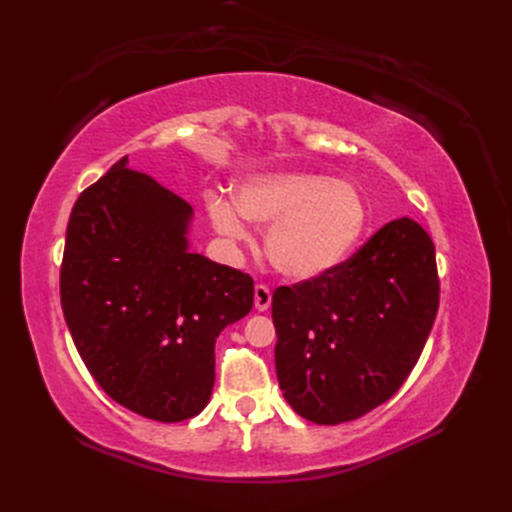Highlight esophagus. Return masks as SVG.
Segmentation results:
<instances>
[{
  "instance_id": "34e87169",
  "label": "esophagus",
  "mask_w": 512,
  "mask_h": 512,
  "mask_svg": "<svg viewBox=\"0 0 512 512\" xmlns=\"http://www.w3.org/2000/svg\"><path fill=\"white\" fill-rule=\"evenodd\" d=\"M254 305H256L258 312H267V309L271 307V290L267 286L258 284L254 288Z\"/></svg>"
}]
</instances>
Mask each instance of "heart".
I'll list each match as a JSON object with an SVG mask.
<instances>
[{"label":"heart","instance_id":"obj_1","mask_svg":"<svg viewBox=\"0 0 512 512\" xmlns=\"http://www.w3.org/2000/svg\"><path fill=\"white\" fill-rule=\"evenodd\" d=\"M207 209L213 228L230 241L250 237L245 218L271 226V265L297 282L342 265L367 226V205L356 185L303 170L254 175L237 185L235 200L211 196Z\"/></svg>","mask_w":512,"mask_h":512}]
</instances>
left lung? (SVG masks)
Here are the masks:
<instances>
[{
    "mask_svg": "<svg viewBox=\"0 0 512 512\" xmlns=\"http://www.w3.org/2000/svg\"><path fill=\"white\" fill-rule=\"evenodd\" d=\"M438 303L436 247L410 218L382 226L316 280L277 288L275 371L292 410L337 425L391 399L425 348Z\"/></svg>",
    "mask_w": 512,
    "mask_h": 512,
    "instance_id": "left-lung-1",
    "label": "left lung"
}]
</instances>
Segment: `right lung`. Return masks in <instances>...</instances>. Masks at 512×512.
<instances>
[{
	"mask_svg": "<svg viewBox=\"0 0 512 512\" xmlns=\"http://www.w3.org/2000/svg\"><path fill=\"white\" fill-rule=\"evenodd\" d=\"M192 207L121 158L70 213L59 290L85 367L117 404L179 423L209 404L215 339L254 280L190 252Z\"/></svg>",
	"mask_w": 512,
	"mask_h": 512,
	"instance_id": "obj_1",
	"label": "right lung"
}]
</instances>
